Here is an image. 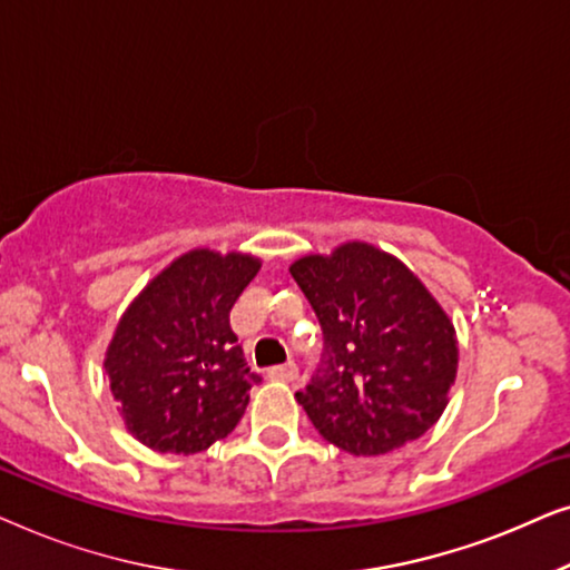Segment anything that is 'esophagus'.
Here are the masks:
<instances>
[{"instance_id":"1","label":"esophagus","mask_w":570,"mask_h":570,"mask_svg":"<svg viewBox=\"0 0 570 570\" xmlns=\"http://www.w3.org/2000/svg\"><path fill=\"white\" fill-rule=\"evenodd\" d=\"M269 379L275 381H287V384H293L295 379H298V368H295V363H285V365H272L267 371Z\"/></svg>"}]
</instances>
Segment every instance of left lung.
<instances>
[{"label":"left lung","instance_id":"8db88e82","mask_svg":"<svg viewBox=\"0 0 570 570\" xmlns=\"http://www.w3.org/2000/svg\"><path fill=\"white\" fill-rule=\"evenodd\" d=\"M324 332L322 363L295 392L326 441L379 456L435 425L456 379L454 324L428 287L381 248L350 240L291 264Z\"/></svg>","mask_w":570,"mask_h":570}]
</instances>
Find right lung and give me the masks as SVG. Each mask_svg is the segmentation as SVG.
Returning a JSON list of instances; mask_svg holds the SVG:
<instances>
[{
    "instance_id": "add662e5",
    "label": "right lung",
    "mask_w": 570,
    "mask_h": 570,
    "mask_svg": "<svg viewBox=\"0 0 570 570\" xmlns=\"http://www.w3.org/2000/svg\"><path fill=\"white\" fill-rule=\"evenodd\" d=\"M252 254L178 256L124 311L104 368L127 431L163 454H197L244 417L248 371L230 308L259 272Z\"/></svg>"
}]
</instances>
